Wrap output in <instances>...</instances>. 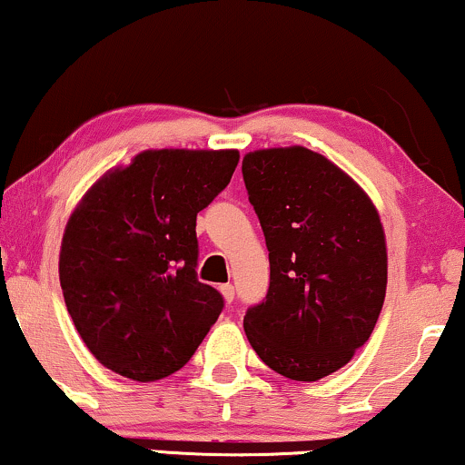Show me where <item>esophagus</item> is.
<instances>
[{
    "instance_id": "1",
    "label": "esophagus",
    "mask_w": 465,
    "mask_h": 465,
    "mask_svg": "<svg viewBox=\"0 0 465 465\" xmlns=\"http://www.w3.org/2000/svg\"><path fill=\"white\" fill-rule=\"evenodd\" d=\"M221 293H223V298H225L227 302H232L233 301V296H236V292H233V285H221Z\"/></svg>"
}]
</instances>
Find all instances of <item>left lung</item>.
<instances>
[{
    "instance_id": "left-lung-1",
    "label": "left lung",
    "mask_w": 465,
    "mask_h": 465,
    "mask_svg": "<svg viewBox=\"0 0 465 465\" xmlns=\"http://www.w3.org/2000/svg\"><path fill=\"white\" fill-rule=\"evenodd\" d=\"M242 175L270 251L266 301L246 311V339L272 371L322 380L367 343L384 304L378 208L343 169L302 145L249 152Z\"/></svg>"
}]
</instances>
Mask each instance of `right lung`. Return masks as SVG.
I'll return each mask as SVG.
<instances>
[{"instance_id":"obj_1","label":"right lung","mask_w":465,"mask_h":465,"mask_svg":"<svg viewBox=\"0 0 465 465\" xmlns=\"http://www.w3.org/2000/svg\"><path fill=\"white\" fill-rule=\"evenodd\" d=\"M238 150H143L103 173L64 229L60 285L103 367L134 381L180 371L223 311L197 281V213L232 180Z\"/></svg>"}]
</instances>
